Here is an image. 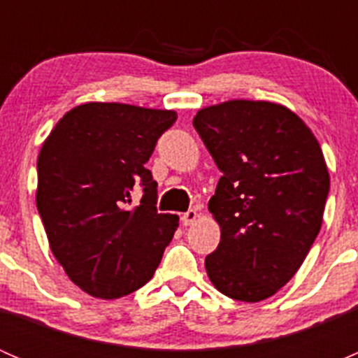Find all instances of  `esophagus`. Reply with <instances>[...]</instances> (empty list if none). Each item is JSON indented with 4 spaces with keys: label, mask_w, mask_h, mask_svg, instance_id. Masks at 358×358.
I'll use <instances>...</instances> for the list:
<instances>
[{
    "label": "esophagus",
    "mask_w": 358,
    "mask_h": 358,
    "mask_svg": "<svg viewBox=\"0 0 358 358\" xmlns=\"http://www.w3.org/2000/svg\"><path fill=\"white\" fill-rule=\"evenodd\" d=\"M197 216H199V215H197L196 209H189V211L183 213V215H182V223H183V225H185V227L192 225V223L197 220Z\"/></svg>",
    "instance_id": "1"
}]
</instances>
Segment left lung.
<instances>
[{"instance_id":"8db88e82","label":"left lung","mask_w":358,"mask_h":358,"mask_svg":"<svg viewBox=\"0 0 358 358\" xmlns=\"http://www.w3.org/2000/svg\"><path fill=\"white\" fill-rule=\"evenodd\" d=\"M223 173L209 199L222 239L206 256L220 292L270 298L292 279L322 225L329 171L308 126L280 103L229 100L194 117Z\"/></svg>"}]
</instances>
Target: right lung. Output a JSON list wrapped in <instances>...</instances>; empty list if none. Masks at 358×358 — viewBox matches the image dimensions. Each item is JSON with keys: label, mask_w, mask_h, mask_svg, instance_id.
<instances>
[{"label": "right lung", "mask_w": 358, "mask_h": 358, "mask_svg": "<svg viewBox=\"0 0 358 358\" xmlns=\"http://www.w3.org/2000/svg\"><path fill=\"white\" fill-rule=\"evenodd\" d=\"M175 110L90 102L69 110L38 156L36 206L69 279L102 299L152 279L178 216L157 213V183L145 162ZM143 187L141 204L131 192Z\"/></svg>", "instance_id": "add662e5"}]
</instances>
